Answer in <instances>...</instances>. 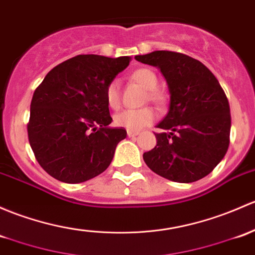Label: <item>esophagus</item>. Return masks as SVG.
I'll return each mask as SVG.
<instances>
[{
    "instance_id": "obj_1",
    "label": "esophagus",
    "mask_w": 255,
    "mask_h": 255,
    "mask_svg": "<svg viewBox=\"0 0 255 255\" xmlns=\"http://www.w3.org/2000/svg\"><path fill=\"white\" fill-rule=\"evenodd\" d=\"M127 134H128V136H132V138H133V136H136V135H138L139 133H138V132H134V130H128Z\"/></svg>"
}]
</instances>
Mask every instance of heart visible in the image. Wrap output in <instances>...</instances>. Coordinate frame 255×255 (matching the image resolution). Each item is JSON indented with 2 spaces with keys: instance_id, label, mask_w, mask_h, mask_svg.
<instances>
[{
  "instance_id": "b5f03b06",
  "label": "heart",
  "mask_w": 255,
  "mask_h": 255,
  "mask_svg": "<svg viewBox=\"0 0 255 255\" xmlns=\"http://www.w3.org/2000/svg\"><path fill=\"white\" fill-rule=\"evenodd\" d=\"M129 78L132 82L136 83L146 90V101L149 100L150 103L160 107L165 105L167 96L162 90L157 89L159 79L154 71L149 68H138L130 73ZM105 99L110 109L117 110L121 106V88L119 80L114 79L106 85ZM155 119H156V112L151 107L126 110L115 116V125L128 130H139L154 122Z\"/></svg>"
}]
</instances>
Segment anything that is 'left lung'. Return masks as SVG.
<instances>
[{"mask_svg": "<svg viewBox=\"0 0 255 255\" xmlns=\"http://www.w3.org/2000/svg\"><path fill=\"white\" fill-rule=\"evenodd\" d=\"M161 71L170 90V107L157 125L156 146L143 154L159 176L191 183L208 176L230 144V105L219 80L200 61L173 51L135 56Z\"/></svg>", "mask_w": 255, "mask_h": 255, "instance_id": "obj_1", "label": "left lung"}]
</instances>
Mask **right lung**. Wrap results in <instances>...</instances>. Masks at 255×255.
Here are the masks:
<instances>
[{
  "instance_id": "add662e5",
  "label": "right lung",
  "mask_w": 255,
  "mask_h": 255,
  "mask_svg": "<svg viewBox=\"0 0 255 255\" xmlns=\"http://www.w3.org/2000/svg\"><path fill=\"white\" fill-rule=\"evenodd\" d=\"M130 57L78 55L46 74L34 92L28 138L37 162L66 183H80L103 173L114 159L125 128L112 122L106 85Z\"/></svg>"
}]
</instances>
